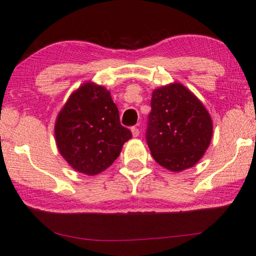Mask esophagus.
Wrapping results in <instances>:
<instances>
[{"mask_svg": "<svg viewBox=\"0 0 256 256\" xmlns=\"http://www.w3.org/2000/svg\"><path fill=\"white\" fill-rule=\"evenodd\" d=\"M131 131H132V136H134V137H138V136H139V128H137V126H132Z\"/></svg>", "mask_w": 256, "mask_h": 256, "instance_id": "esophagus-1", "label": "esophagus"}]
</instances>
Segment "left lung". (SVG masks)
<instances>
[{
  "label": "left lung",
  "instance_id": "8db88e82",
  "mask_svg": "<svg viewBox=\"0 0 256 256\" xmlns=\"http://www.w3.org/2000/svg\"><path fill=\"white\" fill-rule=\"evenodd\" d=\"M212 119L202 102L182 84L156 88L146 142L153 159L170 171L196 165L212 139Z\"/></svg>",
  "mask_w": 256,
  "mask_h": 256
}]
</instances>
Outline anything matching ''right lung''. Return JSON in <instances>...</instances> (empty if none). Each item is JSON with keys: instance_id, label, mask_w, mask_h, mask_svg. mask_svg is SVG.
Returning <instances> with one entry per match:
<instances>
[{"instance_id": "add662e5", "label": "right lung", "mask_w": 256, "mask_h": 256, "mask_svg": "<svg viewBox=\"0 0 256 256\" xmlns=\"http://www.w3.org/2000/svg\"><path fill=\"white\" fill-rule=\"evenodd\" d=\"M57 148L76 171L94 176L106 170L132 137L120 124L106 88L86 83L71 94L54 125Z\"/></svg>"}]
</instances>
